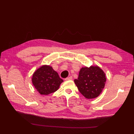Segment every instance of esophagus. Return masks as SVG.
I'll list each match as a JSON object with an SVG mask.
<instances>
[{
  "label": "esophagus",
  "instance_id": "34e87169",
  "mask_svg": "<svg viewBox=\"0 0 134 134\" xmlns=\"http://www.w3.org/2000/svg\"><path fill=\"white\" fill-rule=\"evenodd\" d=\"M72 79V77L71 76H69V77L65 78V81H70V80H71Z\"/></svg>",
  "mask_w": 134,
  "mask_h": 134
}]
</instances>
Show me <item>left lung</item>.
<instances>
[{
  "instance_id": "8db88e82",
  "label": "left lung",
  "mask_w": 134,
  "mask_h": 134,
  "mask_svg": "<svg viewBox=\"0 0 134 134\" xmlns=\"http://www.w3.org/2000/svg\"><path fill=\"white\" fill-rule=\"evenodd\" d=\"M105 74L98 66L82 67L74 82L82 95L87 99L97 97L105 87Z\"/></svg>"
}]
</instances>
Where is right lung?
I'll list each match as a JSON object with an SVG mask.
<instances>
[{"label": "right lung", "instance_id": "obj_1", "mask_svg": "<svg viewBox=\"0 0 134 134\" xmlns=\"http://www.w3.org/2000/svg\"><path fill=\"white\" fill-rule=\"evenodd\" d=\"M32 83L37 91L42 95H48L58 90L63 80L49 65H43L34 72Z\"/></svg>", "mask_w": 134, "mask_h": 134}]
</instances>
